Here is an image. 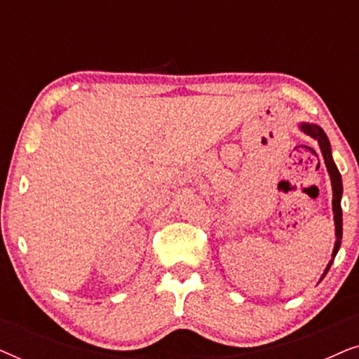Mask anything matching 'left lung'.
Wrapping results in <instances>:
<instances>
[{"instance_id":"obj_1","label":"left lung","mask_w":359,"mask_h":359,"mask_svg":"<svg viewBox=\"0 0 359 359\" xmlns=\"http://www.w3.org/2000/svg\"><path fill=\"white\" fill-rule=\"evenodd\" d=\"M301 127L302 132H306L307 135L313 137L318 142V145H320V151L323 155V160H325V166H327V171L328 175H330V180H332V189H333V219H335V235H337V242H335V248H333V253L332 257L335 258L338 250H340V245H341V235H343V219H341V194H343V184H341V175L340 171H338L335 161H333V156H332V147H330V142H328L325 132H323L320 127L316 126V124H304L299 126ZM333 263V259L330 263L327 264L325 271L322 274V279L325 278V274L328 273V269H330Z\"/></svg>"}]
</instances>
